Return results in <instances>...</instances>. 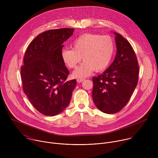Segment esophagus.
Instances as JSON below:
<instances>
[{
	"label": "esophagus",
	"mask_w": 158,
	"mask_h": 158,
	"mask_svg": "<svg viewBox=\"0 0 158 158\" xmlns=\"http://www.w3.org/2000/svg\"><path fill=\"white\" fill-rule=\"evenodd\" d=\"M85 80V79L84 78H77V81L78 82H82V81H84Z\"/></svg>",
	"instance_id": "esophagus-1"
}]
</instances>
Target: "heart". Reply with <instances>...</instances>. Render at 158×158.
Returning <instances> with one entry per match:
<instances>
[{
  "mask_svg": "<svg viewBox=\"0 0 158 158\" xmlns=\"http://www.w3.org/2000/svg\"><path fill=\"white\" fill-rule=\"evenodd\" d=\"M73 49H64L61 56L64 62L71 69L75 68L73 76L82 78L91 74L94 70L100 72L109 65L115 51L114 41L109 35L85 34L79 36L72 43Z\"/></svg>",
  "mask_w": 158,
  "mask_h": 158,
  "instance_id": "b5f03b06",
  "label": "heart"
}]
</instances>
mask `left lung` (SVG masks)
I'll use <instances>...</instances> for the list:
<instances>
[{
	"instance_id": "1",
	"label": "left lung",
	"mask_w": 158,
	"mask_h": 158,
	"mask_svg": "<svg viewBox=\"0 0 158 158\" xmlns=\"http://www.w3.org/2000/svg\"><path fill=\"white\" fill-rule=\"evenodd\" d=\"M117 52L114 60L98 77H93V99L106 114L120 111L129 102L139 78L138 59L130 43L114 32Z\"/></svg>"
}]
</instances>
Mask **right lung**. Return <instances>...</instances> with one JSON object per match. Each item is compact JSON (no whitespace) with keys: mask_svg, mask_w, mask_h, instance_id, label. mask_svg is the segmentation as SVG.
I'll return each mask as SVG.
<instances>
[{"mask_svg":"<svg viewBox=\"0 0 158 158\" xmlns=\"http://www.w3.org/2000/svg\"><path fill=\"white\" fill-rule=\"evenodd\" d=\"M74 29H52L39 34L28 46L21 67L22 89L41 114L56 116L69 105L76 80L67 81L69 74L61 52L64 42Z\"/></svg>","mask_w":158,"mask_h":158,"instance_id":"add662e5","label":"right lung"}]
</instances>
